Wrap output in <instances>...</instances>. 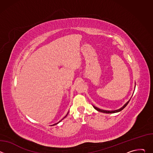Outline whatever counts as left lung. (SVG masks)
Segmentation results:
<instances>
[{
    "mask_svg": "<svg viewBox=\"0 0 153 153\" xmlns=\"http://www.w3.org/2000/svg\"><path fill=\"white\" fill-rule=\"evenodd\" d=\"M135 84H136V83H135ZM134 88H136V85H135V86H134ZM130 99L122 106V107H121L120 108H119V109H118V110H113V111H108V110H102V109H100V108H97V107H96V106H94V105H93V107H94V108L95 109V110H96L97 111H100V112H101V113H107V114H110V113H118V112H120V111H121L123 108H125V107L128 105V103H129V100H130Z\"/></svg>",
    "mask_w": 153,
    "mask_h": 153,
    "instance_id": "left-lung-1",
    "label": "left lung"
}]
</instances>
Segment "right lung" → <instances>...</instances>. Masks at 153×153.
I'll list each match as a JSON object with an SVG mask.
<instances>
[{
    "label": "right lung",
    "instance_id": "obj_1",
    "mask_svg": "<svg viewBox=\"0 0 153 153\" xmlns=\"http://www.w3.org/2000/svg\"><path fill=\"white\" fill-rule=\"evenodd\" d=\"M68 113H69V111H68V113H67V115H66V116H65V117H63V119H62V120H60V121H62V120H63V119H64V118H65V117H67V115H68ZM60 121H59V122H57V123H55V124H54V125H56V124H57V123H59V122H60Z\"/></svg>",
    "mask_w": 153,
    "mask_h": 153
}]
</instances>
